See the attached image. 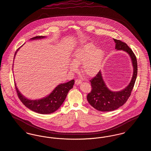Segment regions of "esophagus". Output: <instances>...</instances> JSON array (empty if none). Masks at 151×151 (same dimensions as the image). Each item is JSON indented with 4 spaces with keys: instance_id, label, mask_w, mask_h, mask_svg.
<instances>
[{
    "instance_id": "obj_1",
    "label": "esophagus",
    "mask_w": 151,
    "mask_h": 151,
    "mask_svg": "<svg viewBox=\"0 0 151 151\" xmlns=\"http://www.w3.org/2000/svg\"><path fill=\"white\" fill-rule=\"evenodd\" d=\"M81 83V80H79V79H76V81H75V85H80Z\"/></svg>"
}]
</instances>
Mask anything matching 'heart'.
<instances>
[{
  "label": "heart",
  "mask_w": 151,
  "mask_h": 151,
  "mask_svg": "<svg viewBox=\"0 0 151 151\" xmlns=\"http://www.w3.org/2000/svg\"><path fill=\"white\" fill-rule=\"evenodd\" d=\"M104 51L92 42H88L78 48L72 55V62L69 64V69L76 72L78 65L82 63V72L92 77L100 71L104 59Z\"/></svg>",
  "instance_id": "b5f03b06"
}]
</instances>
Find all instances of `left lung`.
<instances>
[{
  "label": "left lung",
  "mask_w": 151,
  "mask_h": 151,
  "mask_svg": "<svg viewBox=\"0 0 151 151\" xmlns=\"http://www.w3.org/2000/svg\"><path fill=\"white\" fill-rule=\"evenodd\" d=\"M114 41L117 50H122L129 55L133 66V75L129 85L118 91H111L107 87L101 71L91 79V91L88 94L87 99L93 107L100 111H113L125 103L131 95L137 76V60L133 51L126 43L116 39Z\"/></svg>",
  "instance_id": "1"
}]
</instances>
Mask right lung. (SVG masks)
Listing matches in <instances>:
<instances>
[{"instance_id": "1", "label": "right lung", "mask_w": 151, "mask_h": 151, "mask_svg": "<svg viewBox=\"0 0 151 151\" xmlns=\"http://www.w3.org/2000/svg\"><path fill=\"white\" fill-rule=\"evenodd\" d=\"M45 37V36H36L30 40L42 39ZM19 48L17 50L14 56ZM74 83L75 81L72 80L68 82L58 85L48 96L38 100H30L27 99L20 93L15 83L14 85L19 98L26 107L37 113L47 114L55 112L60 107L65 100L69 91L73 88Z\"/></svg>"}]
</instances>
